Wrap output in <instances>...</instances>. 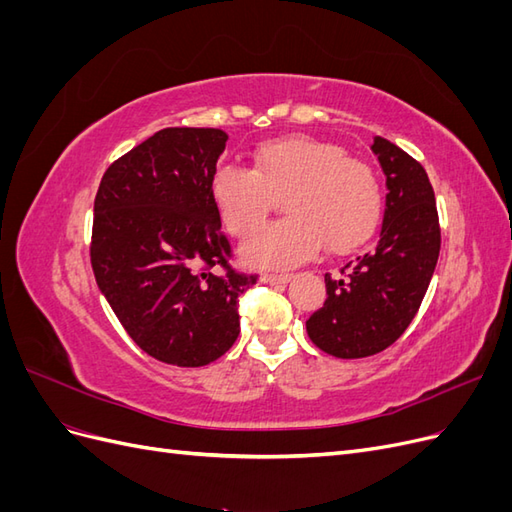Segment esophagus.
I'll use <instances>...</instances> for the list:
<instances>
[{
  "instance_id": "34e87169",
  "label": "esophagus",
  "mask_w": 512,
  "mask_h": 512,
  "mask_svg": "<svg viewBox=\"0 0 512 512\" xmlns=\"http://www.w3.org/2000/svg\"><path fill=\"white\" fill-rule=\"evenodd\" d=\"M292 280V275H277V273H267L262 275V282L269 284V286H277V284H288Z\"/></svg>"
}]
</instances>
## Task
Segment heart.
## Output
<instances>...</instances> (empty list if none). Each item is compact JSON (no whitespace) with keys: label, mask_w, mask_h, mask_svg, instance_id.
I'll return each mask as SVG.
<instances>
[{"label":"heart","mask_w":512,"mask_h":512,"mask_svg":"<svg viewBox=\"0 0 512 512\" xmlns=\"http://www.w3.org/2000/svg\"><path fill=\"white\" fill-rule=\"evenodd\" d=\"M289 196V218L243 243L250 267L292 269L324 245L348 252L380 224L384 192L374 168L333 143L309 136L277 138L254 149V168L224 164L213 170L209 196L230 235L247 237L270 210L273 195Z\"/></svg>","instance_id":"1"}]
</instances>
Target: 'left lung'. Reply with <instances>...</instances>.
I'll use <instances>...</instances> for the list:
<instances>
[{
    "mask_svg": "<svg viewBox=\"0 0 512 512\" xmlns=\"http://www.w3.org/2000/svg\"><path fill=\"white\" fill-rule=\"evenodd\" d=\"M371 151L389 190L378 243L348 262V273L324 275L327 301L307 320L309 339L337 359H365L397 342L423 303L440 254L436 196L425 168L380 136Z\"/></svg>",
    "mask_w": 512,
    "mask_h": 512,
    "instance_id": "left-lung-1",
    "label": "left lung"
}]
</instances>
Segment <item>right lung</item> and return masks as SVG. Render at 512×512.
I'll return each mask as SVG.
<instances>
[{"label":"right lung","instance_id":"obj_1","mask_svg":"<svg viewBox=\"0 0 512 512\" xmlns=\"http://www.w3.org/2000/svg\"><path fill=\"white\" fill-rule=\"evenodd\" d=\"M228 134L166 128L104 173L91 267L136 346L177 367L220 359L239 337V297L256 277L228 267L230 243L209 196Z\"/></svg>","mask_w":512,"mask_h":512}]
</instances>
